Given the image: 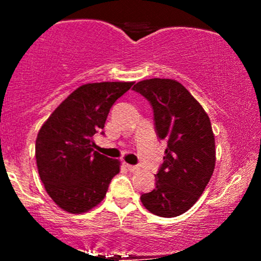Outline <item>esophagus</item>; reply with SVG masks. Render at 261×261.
I'll return each mask as SVG.
<instances>
[{
    "label": "esophagus",
    "instance_id": "esophagus-1",
    "mask_svg": "<svg viewBox=\"0 0 261 261\" xmlns=\"http://www.w3.org/2000/svg\"><path fill=\"white\" fill-rule=\"evenodd\" d=\"M126 167H127V169L130 170V172H133V173L139 172V170H140L139 166H131V164H126Z\"/></svg>",
    "mask_w": 261,
    "mask_h": 261
}]
</instances>
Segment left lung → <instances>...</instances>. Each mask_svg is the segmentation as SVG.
Here are the masks:
<instances>
[{
  "instance_id": "1",
  "label": "left lung",
  "mask_w": 261,
  "mask_h": 261,
  "mask_svg": "<svg viewBox=\"0 0 261 261\" xmlns=\"http://www.w3.org/2000/svg\"><path fill=\"white\" fill-rule=\"evenodd\" d=\"M133 89L149 101L155 133L167 142L164 162L154 175L155 188L142 194L141 202L157 216H179L197 201L214 173L216 149L211 121L178 81L145 80Z\"/></svg>"
}]
</instances>
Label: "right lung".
I'll list each match as a JSON object with an SVG mask.
<instances>
[{"label": "right lung", "mask_w": 261, "mask_h": 261, "mask_svg": "<svg viewBox=\"0 0 261 261\" xmlns=\"http://www.w3.org/2000/svg\"><path fill=\"white\" fill-rule=\"evenodd\" d=\"M133 85L100 82L81 86L39 130L35 141L39 175L53 201L65 211L82 214L97 206L120 172V162L93 149V136L104 127L113 104Z\"/></svg>", "instance_id": "add662e5"}]
</instances>
